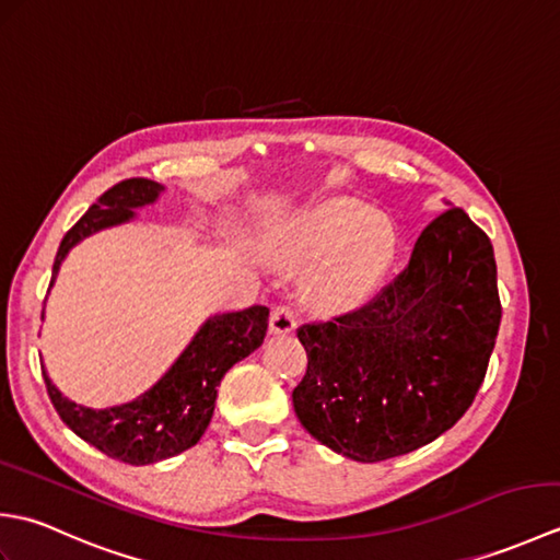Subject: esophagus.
Wrapping results in <instances>:
<instances>
[{
    "instance_id": "esophagus-1",
    "label": "esophagus",
    "mask_w": 560,
    "mask_h": 560,
    "mask_svg": "<svg viewBox=\"0 0 560 560\" xmlns=\"http://www.w3.org/2000/svg\"><path fill=\"white\" fill-rule=\"evenodd\" d=\"M295 329V315L291 311V305H273L271 307V317H269V331L271 335H289V331Z\"/></svg>"
}]
</instances>
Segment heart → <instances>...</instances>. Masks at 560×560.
<instances>
[{
  "label": "heart",
  "instance_id": "b5f03b06",
  "mask_svg": "<svg viewBox=\"0 0 560 560\" xmlns=\"http://www.w3.org/2000/svg\"><path fill=\"white\" fill-rule=\"evenodd\" d=\"M392 253V223L351 199L319 201L279 229V257L287 265L317 261L305 295L331 311L359 305L385 273Z\"/></svg>",
  "mask_w": 560,
  "mask_h": 560
}]
</instances>
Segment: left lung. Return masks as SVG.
I'll list each match as a JSON object with an SVG mask.
<instances>
[{
	"label": "left lung",
	"instance_id": "8db88e82",
	"mask_svg": "<svg viewBox=\"0 0 560 560\" xmlns=\"http://www.w3.org/2000/svg\"><path fill=\"white\" fill-rule=\"evenodd\" d=\"M493 245L459 207L425 225L409 265L373 301L299 327L303 428L355 462H383L455 425L501 327Z\"/></svg>",
	"mask_w": 560,
	"mask_h": 560
}]
</instances>
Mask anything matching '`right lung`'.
Listing matches in <instances>:
<instances>
[{
    "label": "right lung",
    "instance_id": "add662e5",
    "mask_svg": "<svg viewBox=\"0 0 560 560\" xmlns=\"http://www.w3.org/2000/svg\"><path fill=\"white\" fill-rule=\"evenodd\" d=\"M163 189L147 177H129L103 192L59 243L50 289L71 247L103 229L132 221L135 209L153 205ZM267 325L269 307L265 305L209 317L156 385L110 409H89L67 399L43 371L47 395L59 419L103 455L137 467L168 459L199 443L217 407L221 377L261 347Z\"/></svg>",
    "mask_w": 560,
    "mask_h": 560
}]
</instances>
